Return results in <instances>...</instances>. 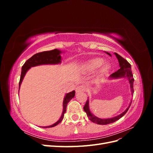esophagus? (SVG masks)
<instances>
[{"instance_id":"esophagus-1","label":"esophagus","mask_w":153,"mask_h":153,"mask_svg":"<svg viewBox=\"0 0 153 153\" xmlns=\"http://www.w3.org/2000/svg\"><path fill=\"white\" fill-rule=\"evenodd\" d=\"M86 90V87L84 85H80V86H78L76 88V93H78V92H83V91H85Z\"/></svg>"}]
</instances>
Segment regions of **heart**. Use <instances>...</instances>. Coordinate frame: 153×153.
Wrapping results in <instances>:
<instances>
[{
  "label": "heart",
  "mask_w": 153,
  "mask_h": 153,
  "mask_svg": "<svg viewBox=\"0 0 153 153\" xmlns=\"http://www.w3.org/2000/svg\"><path fill=\"white\" fill-rule=\"evenodd\" d=\"M104 63V61L103 59L101 58H93L91 59L89 61H87L85 64H84V68L85 70H87L88 72H93L96 70H97L98 68H100L101 66L103 65ZM109 68V66L108 64H105L103 66V67L101 69V73H105L108 71Z\"/></svg>",
  "instance_id": "obj_1"
}]
</instances>
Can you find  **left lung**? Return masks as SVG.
Returning <instances> with one entry per match:
<instances>
[{
  "label": "left lung",
  "mask_w": 153,
  "mask_h": 153,
  "mask_svg": "<svg viewBox=\"0 0 153 153\" xmlns=\"http://www.w3.org/2000/svg\"><path fill=\"white\" fill-rule=\"evenodd\" d=\"M108 55H110V54L108 52H106ZM115 55H116L117 58L118 59L119 61V66H120V69H118L117 71L114 72V73H112V75H110V78H121V77H127L128 79L129 82V84H130V87H131V90L132 92V94H133L134 92V89H133V82H134V78L133 77V74H132V71H131V64H129L126 59H124L123 57H121V55H119L117 53H115ZM129 105V106L126 108V110L124 111V112H123L121 114H120L118 116H116L113 118L111 119H102L97 117L94 115H92L91 114V112H90L89 110V100H87L86 101L85 105L84 106V110L85 112L87 114V117H89L90 121H91L92 122H93L96 124H101V125H105V124H108L110 123H114L117 120H119L120 118H121L123 115L126 114L129 108V106L131 105Z\"/></svg>",
  "instance_id": "left-lung-1"
}]
</instances>
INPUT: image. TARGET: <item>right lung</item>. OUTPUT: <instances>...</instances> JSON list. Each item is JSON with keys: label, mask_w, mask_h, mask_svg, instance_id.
<instances>
[{"label": "right lung", "mask_w": 153, "mask_h": 153, "mask_svg": "<svg viewBox=\"0 0 153 153\" xmlns=\"http://www.w3.org/2000/svg\"><path fill=\"white\" fill-rule=\"evenodd\" d=\"M61 52L59 50L54 49L53 50L50 51H45V52L37 53L34 54L33 56H32L30 59H29L25 62L24 66L22 68V73L20 76V79L19 82V89L21 85V83L24 79V77L25 75L26 72L28 71V69L32 66H36L41 65V64H58L61 62V57L60 56V53ZM75 95V91H73L71 92L68 93L65 98H64L63 101V112L61 115V117L59 119L57 122L55 124H52V126H49L45 128H52L53 126H57V125L62 121V120L64 118V115L65 114L66 111V107L68 103L69 102L74 96Z\"/></svg>", "instance_id": "right-lung-1"}]
</instances>
